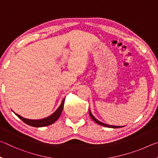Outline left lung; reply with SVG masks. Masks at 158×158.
I'll use <instances>...</instances> for the list:
<instances>
[{
    "label": "left lung",
    "instance_id": "left-lung-1",
    "mask_svg": "<svg viewBox=\"0 0 158 158\" xmlns=\"http://www.w3.org/2000/svg\"><path fill=\"white\" fill-rule=\"evenodd\" d=\"M89 114H90V117H91V118L93 120V121H94L96 123H98V124L100 125H102V126H104V127H111V128H120V127H123V126H114V125H106V124H105V123H102V122H100V121H99L98 120L96 119L93 116L92 114H91V112H90V109H89Z\"/></svg>",
    "mask_w": 158,
    "mask_h": 158
}]
</instances>
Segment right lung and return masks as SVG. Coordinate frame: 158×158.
<instances>
[{"label": "right lung", "mask_w": 158, "mask_h": 158, "mask_svg": "<svg viewBox=\"0 0 158 158\" xmlns=\"http://www.w3.org/2000/svg\"><path fill=\"white\" fill-rule=\"evenodd\" d=\"M64 102H65V99H63L62 102H61V104H60V105L59 106V107L56 109V111L54 113L52 114L49 117H47L43 119H39V120L27 119V118H25L19 116V115L15 113V112L14 113L17 115L21 121H22L23 122H24L26 124L31 125V126H32V127H40L47 126V125H49L56 121L58 118L60 117L61 113H62L63 109Z\"/></svg>", "instance_id": "1"}]
</instances>
